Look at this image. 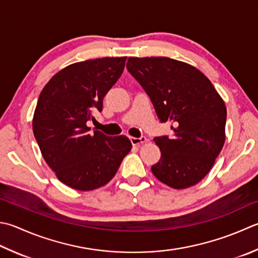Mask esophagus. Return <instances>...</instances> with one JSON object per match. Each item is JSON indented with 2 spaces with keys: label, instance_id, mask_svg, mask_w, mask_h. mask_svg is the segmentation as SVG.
I'll list each match as a JSON object with an SVG mask.
<instances>
[{
  "label": "esophagus",
  "instance_id": "1",
  "mask_svg": "<svg viewBox=\"0 0 258 258\" xmlns=\"http://www.w3.org/2000/svg\"><path fill=\"white\" fill-rule=\"evenodd\" d=\"M130 142L134 146H140L142 144L147 142V138L145 137V136H142V137L139 138H136V137H130Z\"/></svg>",
  "mask_w": 258,
  "mask_h": 258
}]
</instances>
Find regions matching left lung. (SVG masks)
Returning a JSON list of instances; mask_svg holds the SVG:
<instances>
[{
    "label": "left lung",
    "instance_id": "8db88e82",
    "mask_svg": "<svg viewBox=\"0 0 258 258\" xmlns=\"http://www.w3.org/2000/svg\"><path fill=\"white\" fill-rule=\"evenodd\" d=\"M127 70L150 98L160 122L175 125L173 138H154L162 155L153 174L173 188L196 185L225 144V102L208 77L186 62L129 57Z\"/></svg>",
    "mask_w": 258,
    "mask_h": 258
}]
</instances>
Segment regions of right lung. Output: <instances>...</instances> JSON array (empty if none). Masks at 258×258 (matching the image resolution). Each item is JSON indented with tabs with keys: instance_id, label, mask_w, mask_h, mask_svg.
<instances>
[{
	"instance_id": "obj_1",
	"label": "right lung",
	"mask_w": 258,
	"mask_h": 258,
	"mask_svg": "<svg viewBox=\"0 0 258 258\" xmlns=\"http://www.w3.org/2000/svg\"><path fill=\"white\" fill-rule=\"evenodd\" d=\"M127 57H104L75 62L53 75L39 95L33 135L60 182L79 191L109 183L133 145L125 136L90 133L92 112L118 81Z\"/></svg>"
}]
</instances>
